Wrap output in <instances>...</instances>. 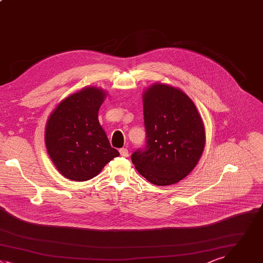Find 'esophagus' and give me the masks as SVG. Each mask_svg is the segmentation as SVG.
<instances>
[{
  "mask_svg": "<svg viewBox=\"0 0 263 263\" xmlns=\"http://www.w3.org/2000/svg\"><path fill=\"white\" fill-rule=\"evenodd\" d=\"M119 152H120V155L123 156V157H127L128 156V150L126 148L119 149Z\"/></svg>",
  "mask_w": 263,
  "mask_h": 263,
  "instance_id": "esophagus-1",
  "label": "esophagus"
}]
</instances>
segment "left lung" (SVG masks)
<instances>
[{"instance_id": "left-lung-1", "label": "left lung", "mask_w": 263, "mask_h": 263, "mask_svg": "<svg viewBox=\"0 0 263 263\" xmlns=\"http://www.w3.org/2000/svg\"><path fill=\"white\" fill-rule=\"evenodd\" d=\"M145 145L132 154L138 172L155 185H170L197 165L205 145L204 125L191 98L155 84L143 95Z\"/></svg>"}]
</instances>
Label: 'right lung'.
I'll use <instances>...</instances> for the list:
<instances>
[{
    "mask_svg": "<svg viewBox=\"0 0 263 263\" xmlns=\"http://www.w3.org/2000/svg\"><path fill=\"white\" fill-rule=\"evenodd\" d=\"M104 96L101 89L85 88L59 103L47 120L48 155L59 172L73 181L95 177L119 155L98 122Z\"/></svg>",
    "mask_w": 263,
    "mask_h": 263,
    "instance_id": "add662e5",
    "label": "right lung"
}]
</instances>
